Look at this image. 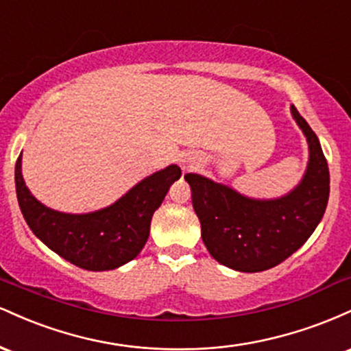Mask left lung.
I'll return each mask as SVG.
<instances>
[{"label":"left lung","instance_id":"obj_1","mask_svg":"<svg viewBox=\"0 0 351 351\" xmlns=\"http://www.w3.org/2000/svg\"><path fill=\"white\" fill-rule=\"evenodd\" d=\"M291 114L308 143L307 170L287 195L257 199L228 184L186 173L201 237L219 264L239 272L276 267L312 236L324 217L330 195L328 165L315 132L297 108Z\"/></svg>","mask_w":351,"mask_h":351}]
</instances>
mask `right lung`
<instances>
[{
	"mask_svg": "<svg viewBox=\"0 0 351 351\" xmlns=\"http://www.w3.org/2000/svg\"><path fill=\"white\" fill-rule=\"evenodd\" d=\"M14 168L16 195L27 226L51 251L86 271H112L138 256L150 236L152 216L168 189L180 180L178 165L143 178L110 206L82 215L56 211L31 195L21 171Z\"/></svg>",
	"mask_w": 351,
	"mask_h": 351,
	"instance_id": "obj_1",
	"label": "right lung"
}]
</instances>
